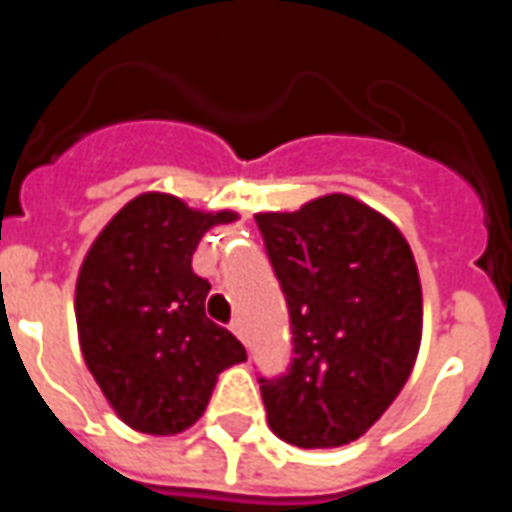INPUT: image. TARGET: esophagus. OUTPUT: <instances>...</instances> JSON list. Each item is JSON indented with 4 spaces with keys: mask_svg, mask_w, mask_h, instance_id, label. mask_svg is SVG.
I'll return each mask as SVG.
<instances>
[{
    "mask_svg": "<svg viewBox=\"0 0 512 512\" xmlns=\"http://www.w3.org/2000/svg\"><path fill=\"white\" fill-rule=\"evenodd\" d=\"M230 329H233V334H235V337H238V340H246L244 321H241V318H235V321L230 323Z\"/></svg>",
    "mask_w": 512,
    "mask_h": 512,
    "instance_id": "obj_1",
    "label": "esophagus"
}]
</instances>
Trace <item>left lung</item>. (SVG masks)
<instances>
[{
  "label": "left lung",
  "mask_w": 512,
  "mask_h": 512,
  "mask_svg": "<svg viewBox=\"0 0 512 512\" xmlns=\"http://www.w3.org/2000/svg\"><path fill=\"white\" fill-rule=\"evenodd\" d=\"M255 222L293 332L288 370L260 378L268 425L304 450L343 447L384 414L417 359L422 288L411 246L348 194Z\"/></svg>",
  "instance_id": "obj_1"
}]
</instances>
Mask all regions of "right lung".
Segmentation results:
<instances>
[{
    "mask_svg": "<svg viewBox=\"0 0 512 512\" xmlns=\"http://www.w3.org/2000/svg\"><path fill=\"white\" fill-rule=\"evenodd\" d=\"M233 219L147 191L115 213L84 257L76 282L84 362L139 433L191 428L216 376L246 359L244 345L205 315L211 282L191 271L202 235Z\"/></svg>",
    "mask_w": 512,
    "mask_h": 512,
    "instance_id": "obj_1",
    "label": "right lung"
}]
</instances>
